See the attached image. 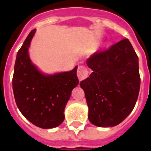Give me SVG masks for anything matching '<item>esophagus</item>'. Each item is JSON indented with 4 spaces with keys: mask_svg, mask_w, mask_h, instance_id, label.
<instances>
[{
    "mask_svg": "<svg viewBox=\"0 0 151 151\" xmlns=\"http://www.w3.org/2000/svg\"><path fill=\"white\" fill-rule=\"evenodd\" d=\"M88 71L87 68L85 66H78L77 75H78V78L79 79V81H82L84 79H85L88 77Z\"/></svg>",
    "mask_w": 151,
    "mask_h": 151,
    "instance_id": "obj_1",
    "label": "esophagus"
}]
</instances>
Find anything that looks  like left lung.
<instances>
[{
    "label": "left lung",
    "instance_id": "left-lung-1",
    "mask_svg": "<svg viewBox=\"0 0 151 151\" xmlns=\"http://www.w3.org/2000/svg\"><path fill=\"white\" fill-rule=\"evenodd\" d=\"M86 63L92 73L80 85L88 120L98 127L117 125L132 111L139 92V60L133 47L129 39H123L94 53Z\"/></svg>",
    "mask_w": 151,
    "mask_h": 151
}]
</instances>
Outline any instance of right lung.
<instances>
[{
  "label": "right lung",
  "mask_w": 151,
  "mask_h": 151,
  "mask_svg": "<svg viewBox=\"0 0 151 151\" xmlns=\"http://www.w3.org/2000/svg\"><path fill=\"white\" fill-rule=\"evenodd\" d=\"M33 29L17 53L12 88L15 100L22 115L41 129H52L63 122L64 109L71 92L79 83L78 66L71 71L45 75L33 65L28 54Z\"/></svg>",
  "instance_id": "right-lung-1"
}]
</instances>
